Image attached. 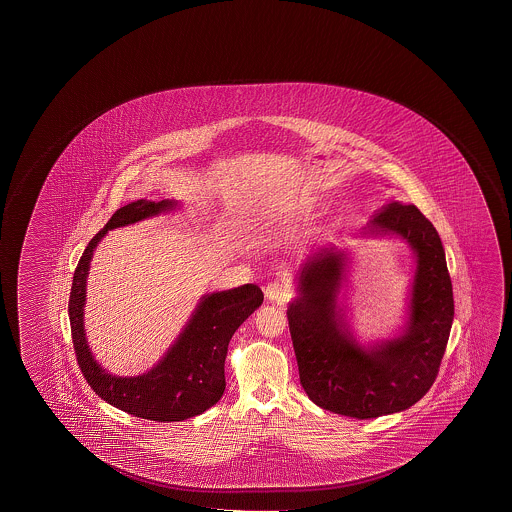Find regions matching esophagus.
<instances>
[{"label": "esophagus", "instance_id": "obj_1", "mask_svg": "<svg viewBox=\"0 0 512 512\" xmlns=\"http://www.w3.org/2000/svg\"><path fill=\"white\" fill-rule=\"evenodd\" d=\"M264 293L271 302L285 303L289 302V298H291V291H289L285 282H271V284L266 285Z\"/></svg>", "mask_w": 512, "mask_h": 512}]
</instances>
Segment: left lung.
Wrapping results in <instances>:
<instances>
[{"mask_svg": "<svg viewBox=\"0 0 512 512\" xmlns=\"http://www.w3.org/2000/svg\"><path fill=\"white\" fill-rule=\"evenodd\" d=\"M359 237L400 239L414 253V275L402 328L362 343L346 319L350 252L321 248L296 273L287 307L300 382L321 409L368 419L402 412L434 384L453 323L452 280L443 243L418 207L389 202Z\"/></svg>", "mask_w": 512, "mask_h": 512, "instance_id": "obj_1", "label": "left lung"}]
</instances>
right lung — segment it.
Here are the masks:
<instances>
[{"label": "right lung", "mask_w": 512, "mask_h": 512, "mask_svg": "<svg viewBox=\"0 0 512 512\" xmlns=\"http://www.w3.org/2000/svg\"><path fill=\"white\" fill-rule=\"evenodd\" d=\"M180 207L176 200H137L116 210L94 235L75 269L69 296V321L76 359L87 384L101 400L119 411L160 423L184 421L210 409L225 393V359L235 330L259 309L264 294L259 285L244 284L228 291L203 294L175 343L153 368L135 377L112 375L94 359L85 336L87 277L94 250L114 228L157 218Z\"/></svg>", "instance_id": "right-lung-1"}]
</instances>
